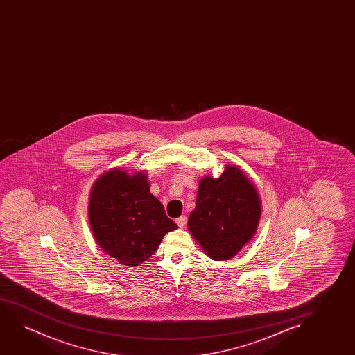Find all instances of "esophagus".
<instances>
[{"mask_svg":"<svg viewBox=\"0 0 355 355\" xmlns=\"http://www.w3.org/2000/svg\"><path fill=\"white\" fill-rule=\"evenodd\" d=\"M175 223L178 224L180 228H183L185 224H187V217H185V216H180V217L175 219Z\"/></svg>","mask_w":355,"mask_h":355,"instance_id":"34e87169","label":"esophagus"}]
</instances>
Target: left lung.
Returning a JSON list of instances; mask_svg holds the SVG:
<instances>
[{"label":"left lung","mask_w":355,"mask_h":355,"mask_svg":"<svg viewBox=\"0 0 355 355\" xmlns=\"http://www.w3.org/2000/svg\"><path fill=\"white\" fill-rule=\"evenodd\" d=\"M259 216L261 201L252 182L228 165L219 178L200 180L188 227L209 258L227 261L252 239Z\"/></svg>","instance_id":"1"}]
</instances>
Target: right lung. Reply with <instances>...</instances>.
Listing matches in <instances>:
<instances>
[{
	"label": "right lung",
	"mask_w": 355,
	"mask_h": 355,
	"mask_svg": "<svg viewBox=\"0 0 355 355\" xmlns=\"http://www.w3.org/2000/svg\"><path fill=\"white\" fill-rule=\"evenodd\" d=\"M88 218L99 248L128 267L146 261L166 234L178 228L151 194L143 172L112 170L99 177L91 191Z\"/></svg>",
	"instance_id": "add662e5"
}]
</instances>
